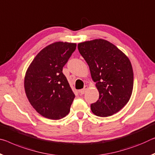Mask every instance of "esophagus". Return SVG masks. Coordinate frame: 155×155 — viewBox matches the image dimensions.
Masks as SVG:
<instances>
[{
	"label": "esophagus",
	"instance_id": "34e87169",
	"mask_svg": "<svg viewBox=\"0 0 155 155\" xmlns=\"http://www.w3.org/2000/svg\"><path fill=\"white\" fill-rule=\"evenodd\" d=\"M87 88H88V86H87V85H85L84 87H83L82 90H79V93H80V94H85V92H86L87 90Z\"/></svg>",
	"mask_w": 155,
	"mask_h": 155
}]
</instances>
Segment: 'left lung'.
Returning <instances> with one entry per match:
<instances>
[{
	"instance_id": "left-lung-1",
	"label": "left lung",
	"mask_w": 155,
	"mask_h": 155,
	"mask_svg": "<svg viewBox=\"0 0 155 155\" xmlns=\"http://www.w3.org/2000/svg\"><path fill=\"white\" fill-rule=\"evenodd\" d=\"M78 50L90 68L91 77L99 93L91 105L93 114L101 117L120 111L130 99L133 70L128 57L114 44L98 38L78 44Z\"/></svg>"
}]
</instances>
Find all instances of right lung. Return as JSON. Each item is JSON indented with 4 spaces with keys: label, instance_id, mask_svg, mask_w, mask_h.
I'll return each mask as SVG.
<instances>
[{
    "label": "right lung",
    "instance_id": "1",
    "mask_svg": "<svg viewBox=\"0 0 155 155\" xmlns=\"http://www.w3.org/2000/svg\"><path fill=\"white\" fill-rule=\"evenodd\" d=\"M76 47L73 43H51L39 51L26 71V96L31 106L44 117L58 120L70 112L75 95L63 68Z\"/></svg>",
    "mask_w": 155,
    "mask_h": 155
}]
</instances>
